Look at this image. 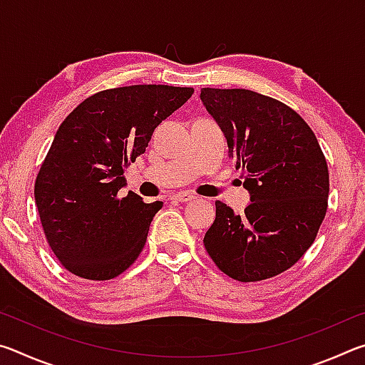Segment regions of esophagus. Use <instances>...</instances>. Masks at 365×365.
<instances>
[{
  "label": "esophagus",
  "instance_id": "1",
  "mask_svg": "<svg viewBox=\"0 0 365 365\" xmlns=\"http://www.w3.org/2000/svg\"><path fill=\"white\" fill-rule=\"evenodd\" d=\"M172 200L178 202H187V201L195 200V195L190 193V191H177V193L172 195Z\"/></svg>",
  "mask_w": 365,
  "mask_h": 365
}]
</instances>
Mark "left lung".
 <instances>
[{
    "label": "left lung",
    "mask_w": 365,
    "mask_h": 365,
    "mask_svg": "<svg viewBox=\"0 0 365 365\" xmlns=\"http://www.w3.org/2000/svg\"><path fill=\"white\" fill-rule=\"evenodd\" d=\"M200 98L251 200L242 215L215 202L206 251L235 280L279 275L311 248L327 212L329 168L316 135L292 108L256 91L202 88Z\"/></svg>",
    "instance_id": "8db88e82"
}]
</instances>
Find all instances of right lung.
I'll return each instance as SVG.
<instances>
[{
    "label": "right lung",
    "instance_id": "1",
    "mask_svg": "<svg viewBox=\"0 0 365 365\" xmlns=\"http://www.w3.org/2000/svg\"><path fill=\"white\" fill-rule=\"evenodd\" d=\"M193 88L132 85L86 98L61 123L35 182V202L59 262L86 280H110L135 262L163 201L143 202L125 169Z\"/></svg>",
    "mask_w": 365,
    "mask_h": 365
}]
</instances>
